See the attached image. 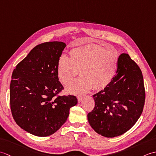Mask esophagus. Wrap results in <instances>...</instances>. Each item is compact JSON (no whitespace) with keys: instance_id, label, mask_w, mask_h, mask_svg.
<instances>
[{"instance_id":"esophagus-1","label":"esophagus","mask_w":156,"mask_h":156,"mask_svg":"<svg viewBox=\"0 0 156 156\" xmlns=\"http://www.w3.org/2000/svg\"><path fill=\"white\" fill-rule=\"evenodd\" d=\"M77 98H78V102H81L82 101V98H83V97H82V96H78Z\"/></svg>"}]
</instances>
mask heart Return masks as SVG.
<instances>
[{"label": "heart", "mask_w": 156, "mask_h": 156, "mask_svg": "<svg viewBox=\"0 0 156 156\" xmlns=\"http://www.w3.org/2000/svg\"><path fill=\"white\" fill-rule=\"evenodd\" d=\"M70 58L64 55L59 58L57 74L59 80L68 84L79 74L82 77L73 81L66 89L69 93L82 94L100 90L107 87L114 80L118 69L119 55L116 51H107L94 44L72 48Z\"/></svg>", "instance_id": "1"}]
</instances>
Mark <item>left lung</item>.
I'll return each mask as SVG.
<instances>
[{
    "label": "left lung",
    "instance_id": "obj_1",
    "mask_svg": "<svg viewBox=\"0 0 156 156\" xmlns=\"http://www.w3.org/2000/svg\"><path fill=\"white\" fill-rule=\"evenodd\" d=\"M92 97L95 105L88 114L92 128L106 137L125 133L140 117L145 104L144 78L140 67L128 54H121L114 80Z\"/></svg>",
    "mask_w": 156,
    "mask_h": 156
}]
</instances>
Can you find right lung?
Returning <instances> with one entry per match:
<instances>
[{
  "mask_svg": "<svg viewBox=\"0 0 156 156\" xmlns=\"http://www.w3.org/2000/svg\"><path fill=\"white\" fill-rule=\"evenodd\" d=\"M66 44L50 41L31 49L12 72L10 105L20 127L38 137L55 133L78 103L75 96L58 95L63 89L57 65Z\"/></svg>",
  "mask_w": 156,
  "mask_h": 156,
  "instance_id": "add662e5",
  "label": "right lung"
}]
</instances>
